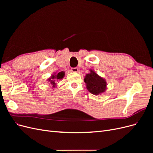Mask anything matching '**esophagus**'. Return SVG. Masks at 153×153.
Segmentation results:
<instances>
[{
  "label": "esophagus",
  "mask_w": 153,
  "mask_h": 153,
  "mask_svg": "<svg viewBox=\"0 0 153 153\" xmlns=\"http://www.w3.org/2000/svg\"><path fill=\"white\" fill-rule=\"evenodd\" d=\"M71 70L72 72H78V69L77 68H72L71 69Z\"/></svg>",
  "instance_id": "1"
}]
</instances>
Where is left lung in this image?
<instances>
[{"instance_id":"left-lung-1","label":"left lung","mask_w":153,"mask_h":153,"mask_svg":"<svg viewBox=\"0 0 153 153\" xmlns=\"http://www.w3.org/2000/svg\"><path fill=\"white\" fill-rule=\"evenodd\" d=\"M84 82L86 83L88 91L93 94L98 95L103 92L106 89V83L105 80L92 70H91V73L87 74Z\"/></svg>"}]
</instances>
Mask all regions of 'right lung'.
<instances>
[{
  "label": "right lung",
  "mask_w": 153,
  "mask_h": 153,
  "mask_svg": "<svg viewBox=\"0 0 153 153\" xmlns=\"http://www.w3.org/2000/svg\"><path fill=\"white\" fill-rule=\"evenodd\" d=\"M64 75V73L63 71L59 72L56 75H52V76H51V78H50L48 80L50 82L51 84L54 86L55 85V84H56L55 82H56L57 80L62 79Z\"/></svg>",
  "instance_id": "obj_1"
}]
</instances>
